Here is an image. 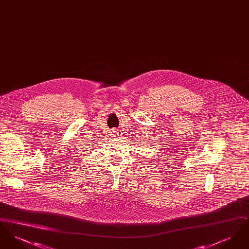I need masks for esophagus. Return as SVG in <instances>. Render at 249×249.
<instances>
[{"mask_svg": "<svg viewBox=\"0 0 249 249\" xmlns=\"http://www.w3.org/2000/svg\"><path fill=\"white\" fill-rule=\"evenodd\" d=\"M112 133H113V135H114L115 137L119 136V130H117V129H114V130H112Z\"/></svg>", "mask_w": 249, "mask_h": 249, "instance_id": "34e87169", "label": "esophagus"}]
</instances>
